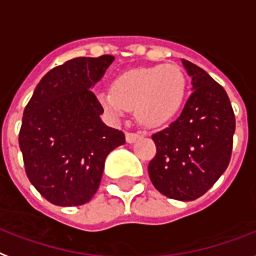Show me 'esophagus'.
Segmentation results:
<instances>
[{
    "instance_id": "esophagus-1",
    "label": "esophagus",
    "mask_w": 256,
    "mask_h": 256,
    "mask_svg": "<svg viewBox=\"0 0 256 256\" xmlns=\"http://www.w3.org/2000/svg\"><path fill=\"white\" fill-rule=\"evenodd\" d=\"M140 138V134H134V132H128V134H126V142H134L138 138Z\"/></svg>"
}]
</instances>
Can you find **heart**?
Wrapping results in <instances>:
<instances>
[{"mask_svg":"<svg viewBox=\"0 0 256 256\" xmlns=\"http://www.w3.org/2000/svg\"><path fill=\"white\" fill-rule=\"evenodd\" d=\"M187 78L176 65L142 66L120 73L112 89L97 92L101 106L114 118L136 110L138 118L148 126L170 122L183 106Z\"/></svg>","mask_w":256,"mask_h":256,"instance_id":"b5f03b06","label":"heart"}]
</instances>
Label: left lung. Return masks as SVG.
I'll return each mask as SVG.
<instances>
[{"instance_id":"left-lung-1","label":"left lung","mask_w":256,"mask_h":256,"mask_svg":"<svg viewBox=\"0 0 256 256\" xmlns=\"http://www.w3.org/2000/svg\"><path fill=\"white\" fill-rule=\"evenodd\" d=\"M183 64L194 90L179 118L152 134L156 155L148 175L160 194L190 202L204 195L228 167L235 114L220 84L198 65Z\"/></svg>"}]
</instances>
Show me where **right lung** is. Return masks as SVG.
<instances>
[{
    "instance_id": "right-lung-1",
    "label": "right lung",
    "mask_w": 256,
    "mask_h": 256,
    "mask_svg": "<svg viewBox=\"0 0 256 256\" xmlns=\"http://www.w3.org/2000/svg\"><path fill=\"white\" fill-rule=\"evenodd\" d=\"M114 57H77L45 74L25 106L18 142L28 179L50 203H88L100 186L110 150L126 142L122 130L101 122L90 90Z\"/></svg>"
}]
</instances>
